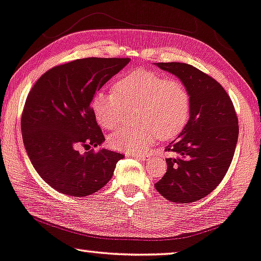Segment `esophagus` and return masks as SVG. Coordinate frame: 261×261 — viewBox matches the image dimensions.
<instances>
[{
    "label": "esophagus",
    "instance_id": "esophagus-1",
    "mask_svg": "<svg viewBox=\"0 0 261 261\" xmlns=\"http://www.w3.org/2000/svg\"><path fill=\"white\" fill-rule=\"evenodd\" d=\"M133 156L137 160H140V161H148L150 159V155L147 154V152H134Z\"/></svg>",
    "mask_w": 261,
    "mask_h": 261
}]
</instances>
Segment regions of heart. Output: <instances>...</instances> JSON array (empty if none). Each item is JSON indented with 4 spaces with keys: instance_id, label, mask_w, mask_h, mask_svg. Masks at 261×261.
Listing matches in <instances>:
<instances>
[{
    "instance_id": "1",
    "label": "heart",
    "mask_w": 261,
    "mask_h": 261,
    "mask_svg": "<svg viewBox=\"0 0 261 261\" xmlns=\"http://www.w3.org/2000/svg\"><path fill=\"white\" fill-rule=\"evenodd\" d=\"M113 92L99 90L92 100L95 120L103 128H114L125 117V109H137L138 125H124L109 136L113 149L141 151L158 140H171L186 126L191 96L185 85L158 72L138 69L121 76Z\"/></svg>"
}]
</instances>
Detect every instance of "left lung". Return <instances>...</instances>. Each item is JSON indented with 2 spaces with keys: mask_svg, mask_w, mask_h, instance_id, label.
<instances>
[{
  "mask_svg": "<svg viewBox=\"0 0 261 261\" xmlns=\"http://www.w3.org/2000/svg\"><path fill=\"white\" fill-rule=\"evenodd\" d=\"M176 76L189 90L191 114L186 126L167 147V172L156 190L173 203H193L218 186L230 166L239 137L234 105L223 87L186 63H156Z\"/></svg>",
  "mask_w": 261,
  "mask_h": 261,
  "instance_id": "1",
  "label": "left lung"
}]
</instances>
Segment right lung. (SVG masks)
<instances>
[{"label":"right lung","instance_id":"1","mask_svg":"<svg viewBox=\"0 0 261 261\" xmlns=\"http://www.w3.org/2000/svg\"><path fill=\"white\" fill-rule=\"evenodd\" d=\"M130 58L89 57L45 72L31 89L21 118L27 155L38 174L58 192L86 197L112 178L123 154L98 148L105 141L92 111L101 87Z\"/></svg>","mask_w":261,"mask_h":261}]
</instances>
